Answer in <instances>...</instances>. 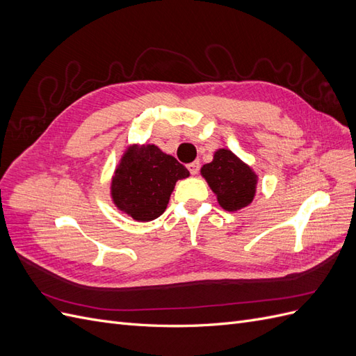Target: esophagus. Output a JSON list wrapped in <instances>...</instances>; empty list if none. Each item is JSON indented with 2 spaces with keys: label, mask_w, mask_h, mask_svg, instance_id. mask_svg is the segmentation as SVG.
I'll return each mask as SVG.
<instances>
[{
  "label": "esophagus",
  "mask_w": 356,
  "mask_h": 356,
  "mask_svg": "<svg viewBox=\"0 0 356 356\" xmlns=\"http://www.w3.org/2000/svg\"><path fill=\"white\" fill-rule=\"evenodd\" d=\"M187 168H188V170H190V174H191V175H197L199 168H200V161H199V160L191 161V163H190Z\"/></svg>",
  "instance_id": "obj_1"
}]
</instances>
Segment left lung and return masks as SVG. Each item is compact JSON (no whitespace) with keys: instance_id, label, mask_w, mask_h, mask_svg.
Segmentation results:
<instances>
[{"instance_id":"left-lung-1","label":"left lung","mask_w":356,"mask_h":356,"mask_svg":"<svg viewBox=\"0 0 356 356\" xmlns=\"http://www.w3.org/2000/svg\"><path fill=\"white\" fill-rule=\"evenodd\" d=\"M200 172L217 195L222 209L239 211L252 202L257 175L230 149H218L211 163L204 165Z\"/></svg>"}]
</instances>
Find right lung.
Segmentation results:
<instances>
[{
    "label": "right lung",
    "instance_id": "right-lung-1",
    "mask_svg": "<svg viewBox=\"0 0 356 356\" xmlns=\"http://www.w3.org/2000/svg\"><path fill=\"white\" fill-rule=\"evenodd\" d=\"M190 172L156 145H132L120 160L111 182L117 208L136 221H152L165 212L178 179Z\"/></svg>",
    "mask_w": 356,
    "mask_h": 356
}]
</instances>
